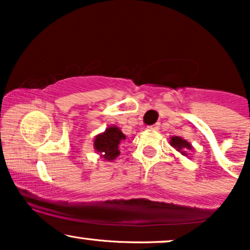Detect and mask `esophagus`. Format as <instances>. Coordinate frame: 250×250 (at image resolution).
<instances>
[{"instance_id": "esophagus-1", "label": "esophagus", "mask_w": 250, "mask_h": 250, "mask_svg": "<svg viewBox=\"0 0 250 250\" xmlns=\"http://www.w3.org/2000/svg\"><path fill=\"white\" fill-rule=\"evenodd\" d=\"M148 129H150V130H159L160 123H156V125H149Z\"/></svg>"}]
</instances>
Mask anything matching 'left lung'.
Returning <instances> with one entry per match:
<instances>
[{
  "mask_svg": "<svg viewBox=\"0 0 250 250\" xmlns=\"http://www.w3.org/2000/svg\"><path fill=\"white\" fill-rule=\"evenodd\" d=\"M170 145L173 146L174 148H176L177 150L181 151V153H182L183 155H186L185 149H191V146L189 145V143L186 141V140H183L182 137H179V136L171 137Z\"/></svg>",
  "mask_w": 250,
  "mask_h": 250,
  "instance_id": "1",
  "label": "left lung"
}]
</instances>
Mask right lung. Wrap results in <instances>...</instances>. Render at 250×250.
I'll return each mask as SVG.
<instances>
[{"instance_id": "1", "label": "right lung", "mask_w": 250, "mask_h": 250, "mask_svg": "<svg viewBox=\"0 0 250 250\" xmlns=\"http://www.w3.org/2000/svg\"><path fill=\"white\" fill-rule=\"evenodd\" d=\"M123 140H125V135L114 125L109 127L103 134L96 136L94 147L97 153L102 155L103 159L111 161L120 155L119 146L123 142Z\"/></svg>"}]
</instances>
